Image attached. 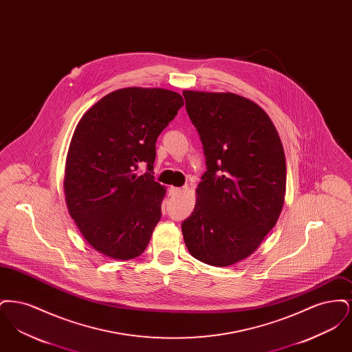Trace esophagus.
<instances>
[{
	"instance_id": "esophagus-1",
	"label": "esophagus",
	"mask_w": 352,
	"mask_h": 352,
	"mask_svg": "<svg viewBox=\"0 0 352 352\" xmlns=\"http://www.w3.org/2000/svg\"><path fill=\"white\" fill-rule=\"evenodd\" d=\"M182 192V188L181 187H174V186H171L170 188H168V195L170 197H177V195H179Z\"/></svg>"
}]
</instances>
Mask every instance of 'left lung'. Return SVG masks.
Instances as JSON below:
<instances>
[{
	"label": "left lung",
	"mask_w": 352,
	"mask_h": 352,
	"mask_svg": "<svg viewBox=\"0 0 352 352\" xmlns=\"http://www.w3.org/2000/svg\"><path fill=\"white\" fill-rule=\"evenodd\" d=\"M207 170L182 223L192 257L228 267L251 256L276 226L286 190L284 148L267 112L231 92L184 91Z\"/></svg>",
	"instance_id": "1"
}]
</instances>
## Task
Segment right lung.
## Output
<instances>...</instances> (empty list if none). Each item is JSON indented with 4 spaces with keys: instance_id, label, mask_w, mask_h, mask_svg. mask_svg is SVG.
<instances>
[{
    "instance_id": "1",
    "label": "right lung",
    "mask_w": 352,
    "mask_h": 352,
    "mask_svg": "<svg viewBox=\"0 0 352 352\" xmlns=\"http://www.w3.org/2000/svg\"><path fill=\"white\" fill-rule=\"evenodd\" d=\"M184 104L174 91L129 87L104 96L78 122L65 194L71 218L101 254L131 260L148 247L165 197L151 175L155 142ZM138 163L150 173L137 177Z\"/></svg>"
}]
</instances>
